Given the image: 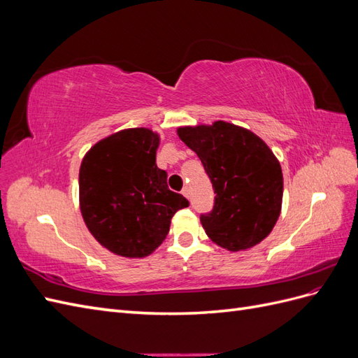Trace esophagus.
<instances>
[{
    "label": "esophagus",
    "instance_id": "obj_1",
    "mask_svg": "<svg viewBox=\"0 0 358 358\" xmlns=\"http://www.w3.org/2000/svg\"><path fill=\"white\" fill-rule=\"evenodd\" d=\"M182 194H183V196H185L187 199H189V188H188V187H183Z\"/></svg>",
    "mask_w": 358,
    "mask_h": 358
}]
</instances>
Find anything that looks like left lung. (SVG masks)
I'll use <instances>...</instances> for the list:
<instances>
[{
  "mask_svg": "<svg viewBox=\"0 0 358 358\" xmlns=\"http://www.w3.org/2000/svg\"><path fill=\"white\" fill-rule=\"evenodd\" d=\"M178 134L199 155L213 187V208L200 215L206 234L229 251L262 242L279 218L284 192L272 150L249 129L222 121L183 127Z\"/></svg>",
  "mask_w": 358,
  "mask_h": 358,
  "instance_id": "left-lung-1",
  "label": "left lung"
}]
</instances>
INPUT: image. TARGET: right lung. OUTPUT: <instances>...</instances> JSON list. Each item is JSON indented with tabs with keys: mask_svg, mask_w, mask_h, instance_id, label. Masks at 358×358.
I'll return each mask as SVG.
<instances>
[{
	"mask_svg": "<svg viewBox=\"0 0 358 358\" xmlns=\"http://www.w3.org/2000/svg\"><path fill=\"white\" fill-rule=\"evenodd\" d=\"M159 137L148 128L112 134L91 148L79 171L80 210L92 236L113 254L140 258L157 249L189 201L167 187L155 162Z\"/></svg>",
	"mask_w": 358,
	"mask_h": 358,
	"instance_id": "add662e5",
	"label": "right lung"
}]
</instances>
